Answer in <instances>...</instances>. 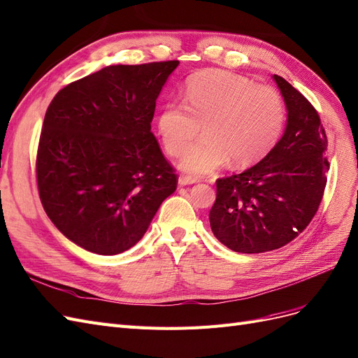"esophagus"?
I'll return each mask as SVG.
<instances>
[{
    "label": "esophagus",
    "instance_id": "esophagus-1",
    "mask_svg": "<svg viewBox=\"0 0 358 358\" xmlns=\"http://www.w3.org/2000/svg\"><path fill=\"white\" fill-rule=\"evenodd\" d=\"M192 183H196V179H195V178L183 176V175L179 178V185H180V187H185V185H192Z\"/></svg>",
    "mask_w": 358,
    "mask_h": 358
}]
</instances>
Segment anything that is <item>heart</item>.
<instances>
[{
	"mask_svg": "<svg viewBox=\"0 0 358 358\" xmlns=\"http://www.w3.org/2000/svg\"><path fill=\"white\" fill-rule=\"evenodd\" d=\"M286 122L281 94L268 85H256L225 71L201 72L185 85L182 103L169 101L157 115L164 150L182 157L179 167L194 176L212 173L231 159L248 167L269 154Z\"/></svg>",
	"mask_w": 358,
	"mask_h": 358,
	"instance_id": "b5f03b06",
	"label": "heart"
}]
</instances>
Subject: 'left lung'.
<instances>
[{
  "label": "left lung",
  "mask_w": 358,
  "mask_h": 358,
  "mask_svg": "<svg viewBox=\"0 0 358 358\" xmlns=\"http://www.w3.org/2000/svg\"><path fill=\"white\" fill-rule=\"evenodd\" d=\"M273 78L287 108L285 134L256 166L216 180L208 213L215 237L238 253L271 252L296 238L315 216L327 182L318 113L290 83Z\"/></svg>",
  "instance_id": "left-lung-1"
}]
</instances>
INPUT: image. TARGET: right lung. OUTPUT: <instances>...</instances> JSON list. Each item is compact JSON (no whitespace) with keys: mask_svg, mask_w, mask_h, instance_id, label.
Wrapping results in <instances>:
<instances>
[{"mask_svg":"<svg viewBox=\"0 0 358 358\" xmlns=\"http://www.w3.org/2000/svg\"><path fill=\"white\" fill-rule=\"evenodd\" d=\"M179 60L110 65L57 92L36 152L47 216L97 255H118L146 232L178 175L151 131L157 97Z\"/></svg>","mask_w":358,"mask_h":358,"instance_id":"obj_1","label":"right lung"}]
</instances>
